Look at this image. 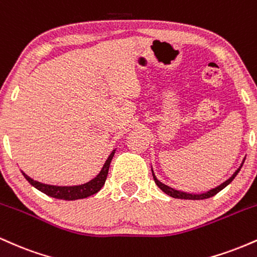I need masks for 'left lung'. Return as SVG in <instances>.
Segmentation results:
<instances>
[{
  "label": "left lung",
  "mask_w": 257,
  "mask_h": 257,
  "mask_svg": "<svg viewBox=\"0 0 257 257\" xmlns=\"http://www.w3.org/2000/svg\"><path fill=\"white\" fill-rule=\"evenodd\" d=\"M244 161H245V157H244L243 161H241V164L238 168L237 170H235L234 173L232 174L231 178H228L226 180V181H223L222 184H220L219 186H216V187L214 188H210L209 191H206V192H202V193H190V192H184V191H179V190H175V188L170 187V186H168L166 184H163V182H161L159 180L157 179V176L155 175V173H153V169L151 168L152 170V175H153V180H155L156 185L158 186L159 188H161L162 191H163L164 193H167L168 196L173 197V198H179V199H191V200H199V199H206V198H210V197L215 196L216 193H219L221 190H223V188L226 187V186H228L231 182L233 181V179L237 176V174L239 173L240 168L243 167L244 164Z\"/></svg>",
  "instance_id": "obj_1"
}]
</instances>
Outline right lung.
<instances>
[{
    "mask_svg": "<svg viewBox=\"0 0 257 257\" xmlns=\"http://www.w3.org/2000/svg\"><path fill=\"white\" fill-rule=\"evenodd\" d=\"M114 152H116V149L113 150L110 153L107 159L105 161L104 166H102L101 170H100L98 175L95 178L89 180L88 182H84V184L81 185H72V186H57V185H48L43 184V182L36 181V180L31 179L30 176H28L26 174L23 172V175L24 178L28 180L30 184L34 186L35 188H37L38 191L43 192L47 196L53 197V198L58 199H64V200H76V199H83L87 198V197L93 196L96 192H99L101 190L102 186L105 185L106 178H107L108 168H110L111 161L113 158Z\"/></svg>",
    "mask_w": 257,
    "mask_h": 257,
    "instance_id": "1",
    "label": "right lung"
}]
</instances>
